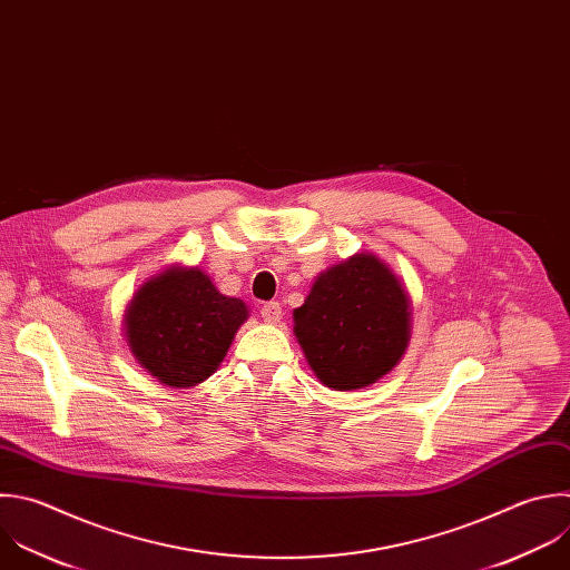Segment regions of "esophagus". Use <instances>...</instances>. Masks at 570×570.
<instances>
[{"mask_svg": "<svg viewBox=\"0 0 570 570\" xmlns=\"http://www.w3.org/2000/svg\"><path fill=\"white\" fill-rule=\"evenodd\" d=\"M259 313H262L264 322H268V324H277V322L282 320V306H279V302H266Z\"/></svg>", "mask_w": 570, "mask_h": 570, "instance_id": "obj_1", "label": "esophagus"}]
</instances>
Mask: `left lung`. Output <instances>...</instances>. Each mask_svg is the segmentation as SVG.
Here are the masks:
<instances>
[{"instance_id":"1","label":"left lung","mask_w":570,"mask_h":570,"mask_svg":"<svg viewBox=\"0 0 570 570\" xmlns=\"http://www.w3.org/2000/svg\"><path fill=\"white\" fill-rule=\"evenodd\" d=\"M293 320L320 383L353 392L399 364L410 344L412 304L385 262L360 253L320 273Z\"/></svg>"}]
</instances>
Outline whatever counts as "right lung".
<instances>
[{
	"label": "right lung",
	"mask_w": 570,
	"mask_h": 570,
	"mask_svg": "<svg viewBox=\"0 0 570 570\" xmlns=\"http://www.w3.org/2000/svg\"><path fill=\"white\" fill-rule=\"evenodd\" d=\"M246 317V304L222 295L204 271L171 266L138 288L125 313V333L149 375L185 390L217 371Z\"/></svg>",
	"instance_id": "add662e5"
}]
</instances>
